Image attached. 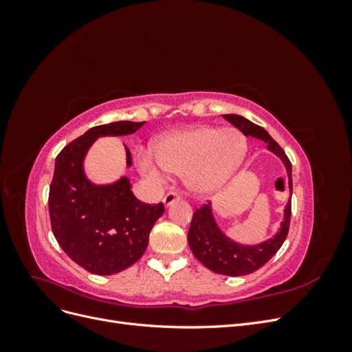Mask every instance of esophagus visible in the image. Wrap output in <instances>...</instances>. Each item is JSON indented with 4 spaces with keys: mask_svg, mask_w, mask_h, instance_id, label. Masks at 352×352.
Here are the masks:
<instances>
[{
    "mask_svg": "<svg viewBox=\"0 0 352 352\" xmlns=\"http://www.w3.org/2000/svg\"><path fill=\"white\" fill-rule=\"evenodd\" d=\"M177 199H180V195L177 194V192H175V190H170V192H167L166 194V197H164V199H163V202H164V206L166 207H168V206H172L175 201H177Z\"/></svg>",
    "mask_w": 352,
    "mask_h": 352,
    "instance_id": "obj_1",
    "label": "esophagus"
}]
</instances>
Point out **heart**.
I'll return each instance as SVG.
<instances>
[{"instance_id":"1","label":"heart","mask_w":352,"mask_h":352,"mask_svg":"<svg viewBox=\"0 0 352 352\" xmlns=\"http://www.w3.org/2000/svg\"><path fill=\"white\" fill-rule=\"evenodd\" d=\"M245 153L247 142L236 129L197 126L163 136L155 142L154 154L138 153V163L155 177L162 176L159 164L167 173L186 175V184L194 192L212 194L236 173Z\"/></svg>"}]
</instances>
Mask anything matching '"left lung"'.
Returning a JSON list of instances; mask_svg holds the SVG:
<instances>
[{
	"label": "left lung",
	"mask_w": 352,
	"mask_h": 352,
	"mask_svg": "<svg viewBox=\"0 0 352 352\" xmlns=\"http://www.w3.org/2000/svg\"><path fill=\"white\" fill-rule=\"evenodd\" d=\"M223 117L238 127L245 136H252L264 141L272 153L280 157L286 167L287 185H289V192L292 195V166L279 144L261 126L247 120L242 116L225 114ZM289 223L291 198L285 207V219L280 229L272 239L258 245H251V247L250 245H241L229 239L220 230L214 216H212L211 202H208V204H204L194 211L192 221H190L188 232V243L195 258L211 272L225 276H245L263 267L279 251L287 236Z\"/></svg>",
	"instance_id": "left-lung-1"
}]
</instances>
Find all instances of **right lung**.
<instances>
[{
	"instance_id": "add662e5",
	"label": "right lung",
	"mask_w": 352,
	"mask_h": 352,
	"mask_svg": "<svg viewBox=\"0 0 352 352\" xmlns=\"http://www.w3.org/2000/svg\"><path fill=\"white\" fill-rule=\"evenodd\" d=\"M145 122L95 126L67 144L56 158L48 210L52 233L69 257L94 274H114L142 257L154 223L164 206L145 204L131 190L129 179L94 185L85 176L83 158L100 136L135 133ZM127 167L132 166L126 146Z\"/></svg>"
}]
</instances>
